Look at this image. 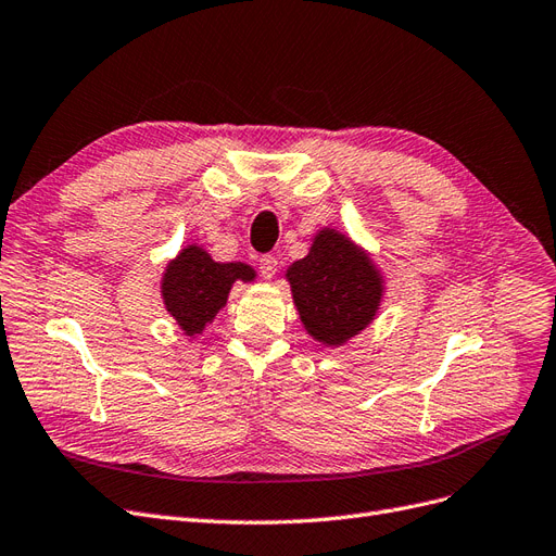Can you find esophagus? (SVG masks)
Returning <instances> with one entry per match:
<instances>
[{
	"instance_id": "esophagus-1",
	"label": "esophagus",
	"mask_w": 556,
	"mask_h": 556,
	"mask_svg": "<svg viewBox=\"0 0 556 556\" xmlns=\"http://www.w3.org/2000/svg\"><path fill=\"white\" fill-rule=\"evenodd\" d=\"M258 267H261V275H263L265 279H273V277L277 275V270H279V261H277V256H273V254H265V256H261Z\"/></svg>"
}]
</instances>
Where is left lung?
<instances>
[{"mask_svg":"<svg viewBox=\"0 0 556 556\" xmlns=\"http://www.w3.org/2000/svg\"><path fill=\"white\" fill-rule=\"evenodd\" d=\"M286 279L304 330L332 348L374 323L384 293L371 256L337 229L318 231L309 254L286 270Z\"/></svg>","mask_w":556,"mask_h":556,"instance_id":"1","label":"left lung"}]
</instances>
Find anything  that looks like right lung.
<instances>
[{
  "label": "right lung",
  "mask_w": 556,
  "mask_h": 556,
  "mask_svg": "<svg viewBox=\"0 0 556 556\" xmlns=\"http://www.w3.org/2000/svg\"><path fill=\"white\" fill-rule=\"evenodd\" d=\"M247 263H217L199 244H188L162 275V302L185 337H197L226 304L236 281H254Z\"/></svg>",
  "instance_id": "obj_1"
}]
</instances>
